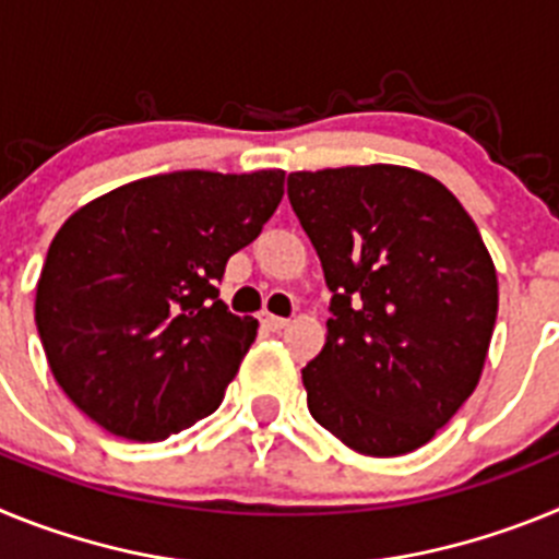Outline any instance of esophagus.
I'll list each match as a JSON object with an SVG mask.
<instances>
[{
	"mask_svg": "<svg viewBox=\"0 0 559 559\" xmlns=\"http://www.w3.org/2000/svg\"><path fill=\"white\" fill-rule=\"evenodd\" d=\"M260 324H263L265 330H271V333H280V330L288 324V319H283V316H274V313H260Z\"/></svg>",
	"mask_w": 559,
	"mask_h": 559,
	"instance_id": "34e87169",
	"label": "esophagus"
}]
</instances>
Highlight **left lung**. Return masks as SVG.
Listing matches in <instances>:
<instances>
[{
    "mask_svg": "<svg viewBox=\"0 0 559 559\" xmlns=\"http://www.w3.org/2000/svg\"><path fill=\"white\" fill-rule=\"evenodd\" d=\"M288 199L333 290L328 341L302 369L308 408L364 456H403L481 378L498 276L442 181L400 165L288 176Z\"/></svg>",
    "mask_w": 559,
    "mask_h": 559,
    "instance_id": "1",
    "label": "left lung"
}]
</instances>
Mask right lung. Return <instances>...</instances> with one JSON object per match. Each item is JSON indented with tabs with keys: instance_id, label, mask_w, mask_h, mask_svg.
I'll list each match as a JSON object with an SVG mask.
<instances>
[{
	"instance_id": "obj_1",
	"label": "right lung",
	"mask_w": 559,
	"mask_h": 559,
	"mask_svg": "<svg viewBox=\"0 0 559 559\" xmlns=\"http://www.w3.org/2000/svg\"><path fill=\"white\" fill-rule=\"evenodd\" d=\"M283 192V170H176L69 215L38 276L36 328L88 419L159 442L221 406L257 319L229 313L218 283Z\"/></svg>"
}]
</instances>
